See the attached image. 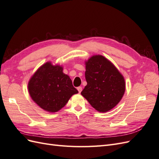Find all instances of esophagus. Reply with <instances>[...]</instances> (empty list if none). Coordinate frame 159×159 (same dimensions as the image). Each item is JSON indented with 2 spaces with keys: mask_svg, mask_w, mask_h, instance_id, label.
Returning a JSON list of instances; mask_svg holds the SVG:
<instances>
[{
  "mask_svg": "<svg viewBox=\"0 0 159 159\" xmlns=\"http://www.w3.org/2000/svg\"><path fill=\"white\" fill-rule=\"evenodd\" d=\"M77 89H78V91H79V93H81V91H82V88L80 87H80H78V88H77Z\"/></svg>",
  "mask_w": 159,
  "mask_h": 159,
  "instance_id": "esophagus-1",
  "label": "esophagus"
}]
</instances>
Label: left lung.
<instances>
[{
	"label": "left lung",
	"instance_id": "8db88e82",
	"mask_svg": "<svg viewBox=\"0 0 159 159\" xmlns=\"http://www.w3.org/2000/svg\"><path fill=\"white\" fill-rule=\"evenodd\" d=\"M87 85L81 94L93 108L107 112L121 101L125 90L123 75L105 57L93 56L85 62Z\"/></svg>",
	"mask_w": 159,
	"mask_h": 159
}]
</instances>
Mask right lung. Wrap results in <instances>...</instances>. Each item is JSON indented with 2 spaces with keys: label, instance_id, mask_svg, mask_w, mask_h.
I'll return each instance as SVG.
<instances>
[{
  "label": "right lung",
  "instance_id": "1",
  "mask_svg": "<svg viewBox=\"0 0 159 159\" xmlns=\"http://www.w3.org/2000/svg\"><path fill=\"white\" fill-rule=\"evenodd\" d=\"M60 66L47 62L34 74L28 83L32 99L46 111L56 112L64 107L72 95L78 93L70 77Z\"/></svg>",
  "mask_w": 159,
  "mask_h": 159
}]
</instances>
